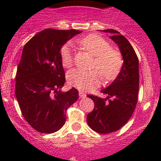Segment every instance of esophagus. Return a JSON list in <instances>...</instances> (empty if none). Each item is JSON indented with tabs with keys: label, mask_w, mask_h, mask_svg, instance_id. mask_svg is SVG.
I'll return each instance as SVG.
<instances>
[{
	"label": "esophagus",
	"mask_w": 161,
	"mask_h": 161,
	"mask_svg": "<svg viewBox=\"0 0 161 161\" xmlns=\"http://www.w3.org/2000/svg\"><path fill=\"white\" fill-rule=\"evenodd\" d=\"M79 96H80V97L83 98V97H86V94H85V93H83L82 91H79Z\"/></svg>",
	"instance_id": "34e87169"
}]
</instances>
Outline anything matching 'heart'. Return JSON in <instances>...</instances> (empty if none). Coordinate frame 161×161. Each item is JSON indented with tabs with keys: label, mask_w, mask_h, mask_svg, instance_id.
Returning <instances> with one entry per match:
<instances>
[{
	"label": "heart",
	"mask_w": 161,
	"mask_h": 161,
	"mask_svg": "<svg viewBox=\"0 0 161 161\" xmlns=\"http://www.w3.org/2000/svg\"><path fill=\"white\" fill-rule=\"evenodd\" d=\"M80 46L94 55L90 71L73 69L67 74L68 83L82 90H90L97 88L102 80V75L106 80H111L119 75L123 66V58L117 50L110 48V44L102 37L90 35L80 40ZM61 64L64 68L73 66L74 56L72 46L66 42L60 48Z\"/></svg>",
	"instance_id": "1"
}]
</instances>
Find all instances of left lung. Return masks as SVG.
Instances as JSON below:
<instances>
[{"label":"left lung","mask_w":161,"mask_h":161,"mask_svg":"<svg viewBox=\"0 0 161 161\" xmlns=\"http://www.w3.org/2000/svg\"><path fill=\"white\" fill-rule=\"evenodd\" d=\"M103 31L111 34L109 38L118 44L124 63L114 81L101 90L107 97L88 95L94 102V108L88 114L87 123L94 131L109 134L123 127L135 111L139 86V59L129 41L119 31L113 29Z\"/></svg>","instance_id":"left-lung-1"}]
</instances>
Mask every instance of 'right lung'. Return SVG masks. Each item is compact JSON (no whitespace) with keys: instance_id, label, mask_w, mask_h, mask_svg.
<instances>
[{"instance_id":"1","label":"right lung","mask_w":161,"mask_h":161,"mask_svg":"<svg viewBox=\"0 0 161 161\" xmlns=\"http://www.w3.org/2000/svg\"><path fill=\"white\" fill-rule=\"evenodd\" d=\"M76 30L46 29L36 34L24 46L16 73L15 95L25 121L40 133L57 131L64 125L66 110L77 100L78 90L60 89L65 73L60 48Z\"/></svg>"}]
</instances>
